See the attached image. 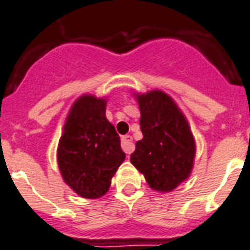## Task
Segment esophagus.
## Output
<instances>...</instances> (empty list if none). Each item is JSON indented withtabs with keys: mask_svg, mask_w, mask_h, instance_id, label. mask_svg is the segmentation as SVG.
Returning a JSON list of instances; mask_svg holds the SVG:
<instances>
[{
	"mask_svg": "<svg viewBox=\"0 0 250 250\" xmlns=\"http://www.w3.org/2000/svg\"><path fill=\"white\" fill-rule=\"evenodd\" d=\"M122 149L125 154H131L135 149V145L132 143V137L129 135H125V136L122 137Z\"/></svg>",
	"mask_w": 250,
	"mask_h": 250,
	"instance_id": "34e87169",
	"label": "esophagus"
}]
</instances>
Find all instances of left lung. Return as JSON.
Returning <instances> with one entry per match:
<instances>
[{
    "mask_svg": "<svg viewBox=\"0 0 250 250\" xmlns=\"http://www.w3.org/2000/svg\"><path fill=\"white\" fill-rule=\"evenodd\" d=\"M143 139L136 143L131 164L149 187L171 192L193 168L196 144L189 125L174 100L162 90L136 94Z\"/></svg>",
    "mask_w": 250,
    "mask_h": 250,
    "instance_id": "obj_1",
    "label": "left lung"
}]
</instances>
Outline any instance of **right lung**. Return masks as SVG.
Segmentation results:
<instances>
[{"instance_id": "obj_1", "label": "right lung", "mask_w": 250, "mask_h": 250, "mask_svg": "<svg viewBox=\"0 0 250 250\" xmlns=\"http://www.w3.org/2000/svg\"><path fill=\"white\" fill-rule=\"evenodd\" d=\"M106 100L84 94L72 105L58 143L57 161L64 183L84 198L109 190L125 161L121 137L106 119Z\"/></svg>"}]
</instances>
